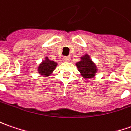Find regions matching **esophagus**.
I'll return each mask as SVG.
<instances>
[{
    "label": "esophagus",
    "instance_id": "esophagus-1",
    "mask_svg": "<svg viewBox=\"0 0 131 131\" xmlns=\"http://www.w3.org/2000/svg\"><path fill=\"white\" fill-rule=\"evenodd\" d=\"M62 60L63 62H69L70 61V57L69 56H65L62 58Z\"/></svg>",
    "mask_w": 131,
    "mask_h": 131
}]
</instances>
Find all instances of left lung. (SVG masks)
I'll list each match as a JSON object with an SVG mask.
<instances>
[{
  "mask_svg": "<svg viewBox=\"0 0 131 131\" xmlns=\"http://www.w3.org/2000/svg\"><path fill=\"white\" fill-rule=\"evenodd\" d=\"M78 71L84 79H90L95 76L97 67L90 59L88 54H85L81 57V60L76 64Z\"/></svg>",
  "mask_w": 131,
  "mask_h": 131,
  "instance_id": "left-lung-1",
  "label": "left lung"
}]
</instances>
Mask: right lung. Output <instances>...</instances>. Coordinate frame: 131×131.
<instances>
[{"label": "right lung", "instance_id": "obj_1", "mask_svg": "<svg viewBox=\"0 0 131 131\" xmlns=\"http://www.w3.org/2000/svg\"><path fill=\"white\" fill-rule=\"evenodd\" d=\"M57 65V64L56 62L51 61L48 59V57H46L45 60H43L42 63L39 66L38 72L41 75H43V77H48L53 72Z\"/></svg>", "mask_w": 131, "mask_h": 131}]
</instances>
